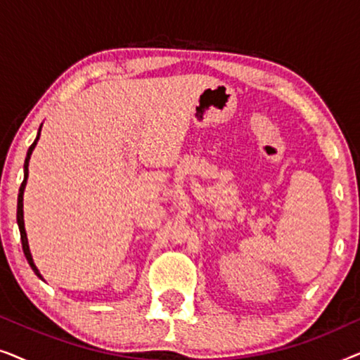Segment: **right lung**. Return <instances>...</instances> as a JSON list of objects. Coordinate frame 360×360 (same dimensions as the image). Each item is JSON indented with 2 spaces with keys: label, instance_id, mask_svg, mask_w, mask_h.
<instances>
[{
  "label": "right lung",
  "instance_id": "obj_1",
  "mask_svg": "<svg viewBox=\"0 0 360 360\" xmlns=\"http://www.w3.org/2000/svg\"><path fill=\"white\" fill-rule=\"evenodd\" d=\"M41 129H42V124L39 126V131H37V136L34 142L29 147L27 150V155H26V160H24V180L21 184V188H19V195H18V211H16V221H18V226H19V233H21V243H22V250H24V255H26L29 265H31V269L34 270V274L37 275L39 278H42L41 272H39V269L36 267V264H34V259L31 255V250H29V243H27V234H26V229H24V188H26V184H27V175H29V160H31V155H32V150L34 147L37 146V141H39V136H41Z\"/></svg>",
  "mask_w": 360,
  "mask_h": 360
}]
</instances>
